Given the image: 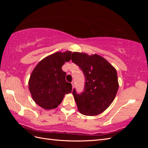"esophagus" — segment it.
<instances>
[{
    "mask_svg": "<svg viewBox=\"0 0 148 148\" xmlns=\"http://www.w3.org/2000/svg\"><path fill=\"white\" fill-rule=\"evenodd\" d=\"M71 84H72V88L73 89L74 86H75V82L74 81H73L72 82H71Z\"/></svg>",
    "mask_w": 148,
    "mask_h": 148,
    "instance_id": "1",
    "label": "esophagus"
}]
</instances>
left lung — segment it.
Returning <instances> with one entry per match:
<instances>
[{"label":"left lung","mask_w":148,"mask_h":148,"mask_svg":"<svg viewBox=\"0 0 148 148\" xmlns=\"http://www.w3.org/2000/svg\"><path fill=\"white\" fill-rule=\"evenodd\" d=\"M71 60L78 65L85 78L84 91L73 95L80 113L97 115L107 109L113 102L119 89L117 73L104 58L94 54L75 52Z\"/></svg>","instance_id":"1"}]
</instances>
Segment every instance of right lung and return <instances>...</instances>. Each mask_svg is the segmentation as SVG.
Returning <instances> with one entry per match:
<instances>
[{
    "mask_svg": "<svg viewBox=\"0 0 148 148\" xmlns=\"http://www.w3.org/2000/svg\"><path fill=\"white\" fill-rule=\"evenodd\" d=\"M71 55L70 51L53 53L40 61L31 73L29 90L34 101L42 108H56L65 95L71 92V84L66 82V73L62 70Z\"/></svg>",
    "mask_w": 148,
    "mask_h": 148,
    "instance_id": "1",
    "label": "right lung"
}]
</instances>
